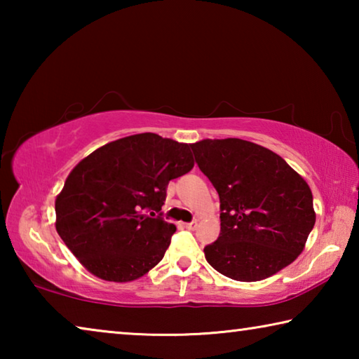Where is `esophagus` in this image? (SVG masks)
Returning <instances> with one entry per match:
<instances>
[{
    "label": "esophagus",
    "mask_w": 359,
    "mask_h": 359,
    "mask_svg": "<svg viewBox=\"0 0 359 359\" xmlns=\"http://www.w3.org/2000/svg\"><path fill=\"white\" fill-rule=\"evenodd\" d=\"M184 226L187 228V229H194L198 226V222L194 220V222H191V223H184Z\"/></svg>",
    "instance_id": "esophagus-1"
}]
</instances>
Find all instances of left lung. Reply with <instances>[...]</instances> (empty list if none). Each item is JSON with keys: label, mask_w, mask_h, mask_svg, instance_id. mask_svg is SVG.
Segmentation results:
<instances>
[{"label": "left lung", "mask_w": 359, "mask_h": 359, "mask_svg": "<svg viewBox=\"0 0 359 359\" xmlns=\"http://www.w3.org/2000/svg\"><path fill=\"white\" fill-rule=\"evenodd\" d=\"M220 196V236L208 263L239 282L277 274L302 253L315 224L311 187L280 155L238 137L190 145Z\"/></svg>", "instance_id": "left-lung-1"}]
</instances>
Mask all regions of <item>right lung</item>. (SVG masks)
I'll list each match as a JSON object with an SVG mask.
<instances>
[{"label":"right lung","instance_id":"right-lung-1","mask_svg":"<svg viewBox=\"0 0 359 359\" xmlns=\"http://www.w3.org/2000/svg\"><path fill=\"white\" fill-rule=\"evenodd\" d=\"M190 145L155 133L117 139L85 156L55 199V228L85 269L133 282L165 257L175 226L156 214L169 180L191 171Z\"/></svg>","mask_w":359,"mask_h":359}]
</instances>
